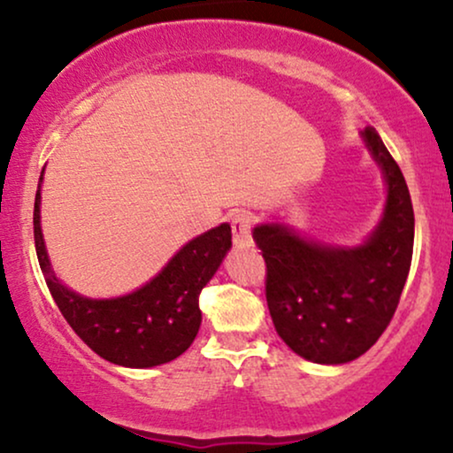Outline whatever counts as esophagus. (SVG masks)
I'll use <instances>...</instances> for the list:
<instances>
[{"mask_svg": "<svg viewBox=\"0 0 453 453\" xmlns=\"http://www.w3.org/2000/svg\"><path fill=\"white\" fill-rule=\"evenodd\" d=\"M232 226V236H234V244H249L251 242V226H253V217L249 212H236L232 215L230 219Z\"/></svg>", "mask_w": 453, "mask_h": 453, "instance_id": "obj_1", "label": "esophagus"}]
</instances>
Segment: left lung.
I'll use <instances>...</instances> for the list:
<instances>
[{
	"label": "left lung",
	"instance_id": "obj_1",
	"mask_svg": "<svg viewBox=\"0 0 453 453\" xmlns=\"http://www.w3.org/2000/svg\"><path fill=\"white\" fill-rule=\"evenodd\" d=\"M362 140L388 185L371 236L339 247L300 236L283 223L253 227L266 262V303L277 334L315 364H345L366 353L392 321L413 257L409 187L375 127Z\"/></svg>",
	"mask_w": 453,
	"mask_h": 453
}]
</instances>
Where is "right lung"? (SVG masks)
<instances>
[{"instance_id": "obj_1", "label": "right lung", "mask_w": 453, "mask_h": 453, "mask_svg": "<svg viewBox=\"0 0 453 453\" xmlns=\"http://www.w3.org/2000/svg\"><path fill=\"white\" fill-rule=\"evenodd\" d=\"M40 174L34 204V241L50 296L72 330L104 360L127 368L173 362L189 349L202 324L200 292L232 247L227 223L200 234L136 292L119 298H87L67 289L50 266L40 226Z\"/></svg>"}]
</instances>
